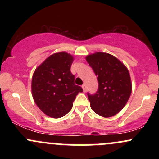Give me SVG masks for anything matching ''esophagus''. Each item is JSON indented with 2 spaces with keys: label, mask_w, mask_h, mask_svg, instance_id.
Returning a JSON list of instances; mask_svg holds the SVG:
<instances>
[{
  "label": "esophagus",
  "mask_w": 159,
  "mask_h": 159,
  "mask_svg": "<svg viewBox=\"0 0 159 159\" xmlns=\"http://www.w3.org/2000/svg\"><path fill=\"white\" fill-rule=\"evenodd\" d=\"M82 88H83L84 92H86V90H87V87H86L85 84H84L82 85Z\"/></svg>",
  "instance_id": "esophagus-1"
}]
</instances>
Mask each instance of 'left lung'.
I'll return each instance as SVG.
<instances>
[{
  "instance_id": "1",
  "label": "left lung",
  "mask_w": 159,
  "mask_h": 159,
  "mask_svg": "<svg viewBox=\"0 0 159 159\" xmlns=\"http://www.w3.org/2000/svg\"><path fill=\"white\" fill-rule=\"evenodd\" d=\"M86 61L98 82L96 94H87L91 108L103 117L114 116L125 107L132 93V81L127 67L116 57L105 52L89 54Z\"/></svg>"
}]
</instances>
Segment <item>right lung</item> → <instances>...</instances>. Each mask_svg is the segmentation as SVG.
<instances>
[{
	"instance_id": "add662e5",
	"label": "right lung",
	"mask_w": 159,
	"mask_h": 159,
	"mask_svg": "<svg viewBox=\"0 0 159 159\" xmlns=\"http://www.w3.org/2000/svg\"><path fill=\"white\" fill-rule=\"evenodd\" d=\"M73 56L67 52L54 53L34 71L31 90L38 107L52 118H61L72 109L78 93L83 89L75 84L70 72Z\"/></svg>"
}]
</instances>
